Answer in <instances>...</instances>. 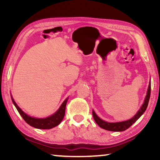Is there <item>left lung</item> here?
<instances>
[{"label": "left lung", "instance_id": "obj_1", "mask_svg": "<svg viewBox=\"0 0 160 160\" xmlns=\"http://www.w3.org/2000/svg\"><path fill=\"white\" fill-rule=\"evenodd\" d=\"M150 95H151V80H150L149 84H148L147 93H146L145 100H144L143 105H142L141 108H140L138 111L136 113V114H135L132 118H131L130 119L126 120V121H123V122H108L100 119V118L96 114L95 112L93 110L92 116H93L94 119H95L96 123L99 125L100 128L104 129V130H106L108 131H114V132H122V131L126 130L127 129H128L130 126H132V124H134L142 115L143 114V113L145 112L146 108H147L148 101H149Z\"/></svg>", "mask_w": 160, "mask_h": 160}]
</instances>
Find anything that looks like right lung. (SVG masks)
Masks as SVG:
<instances>
[{"mask_svg": "<svg viewBox=\"0 0 160 160\" xmlns=\"http://www.w3.org/2000/svg\"><path fill=\"white\" fill-rule=\"evenodd\" d=\"M11 97H12L13 103H14L15 107H16V108L17 109V111H18L19 114L21 115V117L23 118V119L31 127H33V128L38 129H42V130H49V129L53 128L54 127L58 126L60 124V122H62L63 118H64L65 107H66L68 100V98H67L66 99L63 101L58 110L54 114L46 118H36L30 117V116L28 115L27 113L24 112V111L17 106V104L16 103V102L14 101V100L13 99L12 95H11Z\"/></svg>", "mask_w": 160, "mask_h": 160, "instance_id": "right-lung-1", "label": "right lung"}]
</instances>
